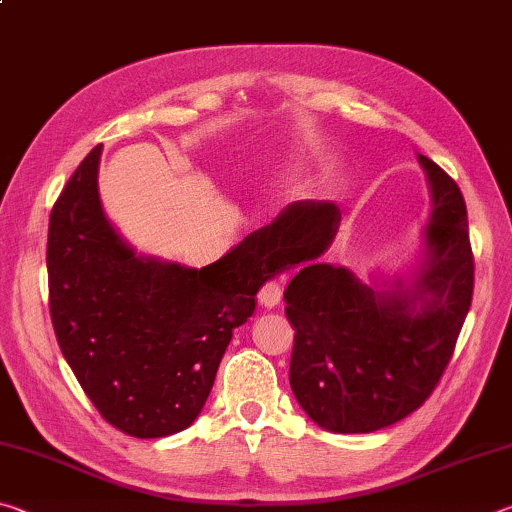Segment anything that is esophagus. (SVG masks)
<instances>
[{
    "label": "esophagus",
    "mask_w": 512,
    "mask_h": 512,
    "mask_svg": "<svg viewBox=\"0 0 512 512\" xmlns=\"http://www.w3.org/2000/svg\"><path fill=\"white\" fill-rule=\"evenodd\" d=\"M280 300H282V289L277 282H266L262 291H259V302H262V307L266 309L277 307L280 305Z\"/></svg>",
    "instance_id": "1"
}]
</instances>
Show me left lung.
Masks as SVG:
<instances>
[{"label": "left lung", "instance_id": "1", "mask_svg": "<svg viewBox=\"0 0 512 512\" xmlns=\"http://www.w3.org/2000/svg\"><path fill=\"white\" fill-rule=\"evenodd\" d=\"M431 214L420 259L391 282L366 284L320 255L341 210L296 201L244 239L277 275L298 266L284 302L296 329L289 381L311 420L334 433H370L400 422L443 377L474 291L467 210L458 185L424 155Z\"/></svg>", "mask_w": 512, "mask_h": 512}]
</instances>
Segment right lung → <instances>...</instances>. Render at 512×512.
<instances>
[{
	"mask_svg": "<svg viewBox=\"0 0 512 512\" xmlns=\"http://www.w3.org/2000/svg\"><path fill=\"white\" fill-rule=\"evenodd\" d=\"M94 146L49 216V311L69 368L112 427L135 438L187 429L232 339L275 275L244 241L203 268L137 255L108 221Z\"/></svg>",
	"mask_w": 512,
	"mask_h": 512,
	"instance_id": "1",
	"label": "right lung"
}]
</instances>
